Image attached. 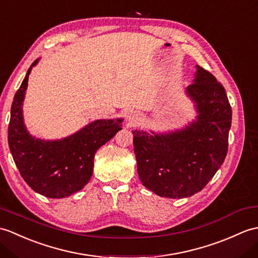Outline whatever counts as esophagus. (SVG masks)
<instances>
[{"label":"esophagus","instance_id":"34e87169","mask_svg":"<svg viewBox=\"0 0 258 258\" xmlns=\"http://www.w3.org/2000/svg\"><path fill=\"white\" fill-rule=\"evenodd\" d=\"M126 119H127V122H128V124H130V125H136L137 123L140 122L141 116H140L139 113H136V112H131V113H128V114H127Z\"/></svg>","mask_w":258,"mask_h":258}]
</instances>
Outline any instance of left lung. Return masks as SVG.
Here are the masks:
<instances>
[{
  "label": "left lung",
  "instance_id": "1",
  "mask_svg": "<svg viewBox=\"0 0 258 258\" xmlns=\"http://www.w3.org/2000/svg\"><path fill=\"white\" fill-rule=\"evenodd\" d=\"M185 94L196 119L181 130L151 133L132 131L140 180L160 197L182 199L199 192L223 164L229 145L232 109L223 86L196 66Z\"/></svg>",
  "mask_w": 258,
  "mask_h": 258
}]
</instances>
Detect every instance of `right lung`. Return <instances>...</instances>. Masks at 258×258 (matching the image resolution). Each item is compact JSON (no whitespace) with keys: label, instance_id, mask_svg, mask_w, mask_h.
Segmentation results:
<instances>
[{"label":"right lung","instance_id":"1","mask_svg":"<svg viewBox=\"0 0 258 258\" xmlns=\"http://www.w3.org/2000/svg\"><path fill=\"white\" fill-rule=\"evenodd\" d=\"M39 59L27 70L14 95L9 124V146L21 176L35 192L52 199L69 197L91 179L98 149L122 130L123 118L95 119L61 140L45 141L32 136L24 124L23 102L28 76Z\"/></svg>","mask_w":258,"mask_h":258}]
</instances>
